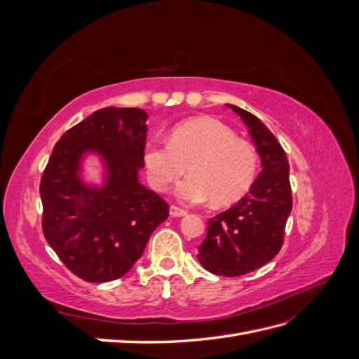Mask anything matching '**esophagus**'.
I'll list each match as a JSON object with an SVG mask.
<instances>
[{"label": "esophagus", "instance_id": "34e87169", "mask_svg": "<svg viewBox=\"0 0 359 359\" xmlns=\"http://www.w3.org/2000/svg\"><path fill=\"white\" fill-rule=\"evenodd\" d=\"M169 214H170L172 217H184V215L187 214V211L178 208V206H175V205H172L170 208H169Z\"/></svg>", "mask_w": 359, "mask_h": 359}]
</instances>
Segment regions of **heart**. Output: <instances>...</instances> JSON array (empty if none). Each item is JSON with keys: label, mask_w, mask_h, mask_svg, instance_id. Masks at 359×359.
<instances>
[{"label": "heart", "mask_w": 359, "mask_h": 359, "mask_svg": "<svg viewBox=\"0 0 359 359\" xmlns=\"http://www.w3.org/2000/svg\"><path fill=\"white\" fill-rule=\"evenodd\" d=\"M144 165L151 187L165 191L189 168L190 177L175 193L186 203L231 205L240 201L256 178L259 156L247 140L219 119L198 116L170 130L169 142L151 139Z\"/></svg>", "instance_id": "1"}]
</instances>
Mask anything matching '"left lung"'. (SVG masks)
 Segmentation results:
<instances>
[{
	"instance_id": "left-lung-1",
	"label": "left lung",
	"mask_w": 359,
	"mask_h": 359,
	"mask_svg": "<svg viewBox=\"0 0 359 359\" xmlns=\"http://www.w3.org/2000/svg\"><path fill=\"white\" fill-rule=\"evenodd\" d=\"M227 106L248 127L262 172L240 202L210 219L198 259L215 276L240 277L264 266L280 252L292 211V191L289 161L276 136L253 114Z\"/></svg>"
}]
</instances>
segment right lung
Instances as JSON below:
<instances>
[{
    "mask_svg": "<svg viewBox=\"0 0 359 359\" xmlns=\"http://www.w3.org/2000/svg\"><path fill=\"white\" fill-rule=\"evenodd\" d=\"M148 115L139 107H103L53 147L40 182L43 233L74 276L104 283L126 276L142 256L169 205L139 181ZM95 155L102 182L83 178Z\"/></svg>",
    "mask_w": 359,
    "mask_h": 359,
    "instance_id": "add662e5",
    "label": "right lung"
}]
</instances>
